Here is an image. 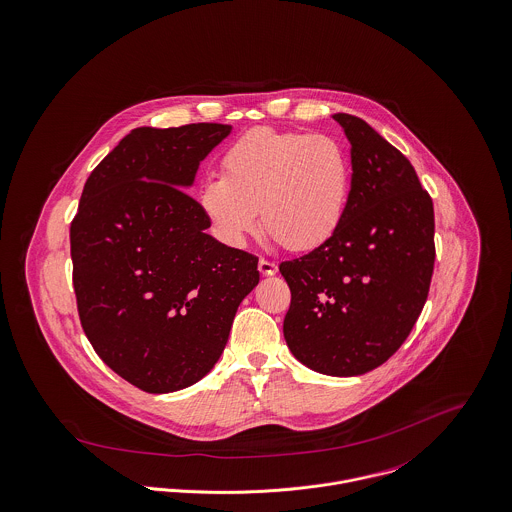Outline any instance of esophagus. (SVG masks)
I'll use <instances>...</instances> for the list:
<instances>
[{"label":"esophagus","mask_w":512,"mask_h":512,"mask_svg":"<svg viewBox=\"0 0 512 512\" xmlns=\"http://www.w3.org/2000/svg\"><path fill=\"white\" fill-rule=\"evenodd\" d=\"M277 265L273 263V261H267V259H259V273L263 275V277H273V275H277Z\"/></svg>","instance_id":"esophagus-1"}]
</instances>
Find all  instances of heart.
<instances>
[{"label": "heart", "mask_w": 512, "mask_h": 512, "mask_svg": "<svg viewBox=\"0 0 512 512\" xmlns=\"http://www.w3.org/2000/svg\"><path fill=\"white\" fill-rule=\"evenodd\" d=\"M351 176L338 137L257 127L229 145L222 176L204 180L198 202L228 245H241L257 229L261 208L263 228L283 247L312 251L340 229Z\"/></svg>", "instance_id": "heart-1"}]
</instances>
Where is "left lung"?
Returning a JSON list of instances; mask_svg holds the SVG:
<instances>
[{"mask_svg": "<svg viewBox=\"0 0 512 512\" xmlns=\"http://www.w3.org/2000/svg\"><path fill=\"white\" fill-rule=\"evenodd\" d=\"M351 145L340 229L284 261V340L312 371L353 377L383 365L414 328L432 281L434 206L410 161L367 121L336 114Z\"/></svg>", "mask_w": 512, "mask_h": 512, "instance_id": "8db88e82", "label": "left lung"}]
</instances>
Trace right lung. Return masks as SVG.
I'll return each mask as SVG.
<instances>
[{
  "instance_id": "right-lung-1",
  "label": "right lung",
  "mask_w": 512,
  "mask_h": 512,
  "mask_svg": "<svg viewBox=\"0 0 512 512\" xmlns=\"http://www.w3.org/2000/svg\"><path fill=\"white\" fill-rule=\"evenodd\" d=\"M231 133L224 123L137 127L88 176L70 226L82 328L121 379L163 395L218 363L257 257L212 235L184 188Z\"/></svg>"
}]
</instances>
